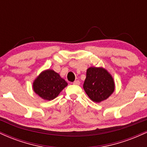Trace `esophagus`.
I'll list each match as a JSON object with an SVG mask.
<instances>
[{
	"label": "esophagus",
	"mask_w": 147,
	"mask_h": 147,
	"mask_svg": "<svg viewBox=\"0 0 147 147\" xmlns=\"http://www.w3.org/2000/svg\"><path fill=\"white\" fill-rule=\"evenodd\" d=\"M73 84H75V85H80V82H79V81H78V80H77V81H75V82H73Z\"/></svg>",
	"instance_id": "esophagus-1"
}]
</instances>
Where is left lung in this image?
Instances as JSON below:
<instances>
[{
  "mask_svg": "<svg viewBox=\"0 0 147 147\" xmlns=\"http://www.w3.org/2000/svg\"><path fill=\"white\" fill-rule=\"evenodd\" d=\"M83 87L91 100L99 103L109 98L114 92L115 83L112 76L106 69L90 67L87 69Z\"/></svg>",
  "mask_w": 147,
  "mask_h": 147,
  "instance_id": "8db88e82",
  "label": "left lung"
}]
</instances>
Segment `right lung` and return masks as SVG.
Listing matches in <instances>:
<instances>
[{"label": "right lung", "instance_id": "obj_1", "mask_svg": "<svg viewBox=\"0 0 147 147\" xmlns=\"http://www.w3.org/2000/svg\"><path fill=\"white\" fill-rule=\"evenodd\" d=\"M68 83L52 70H44L33 82V90L40 97L52 100L59 95Z\"/></svg>", "mask_w": 147, "mask_h": 147}]
</instances>
